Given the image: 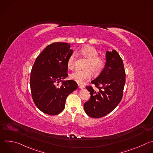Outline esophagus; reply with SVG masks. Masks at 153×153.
Instances as JSON below:
<instances>
[{"instance_id":"obj_1","label":"esophagus","mask_w":153,"mask_h":153,"mask_svg":"<svg viewBox=\"0 0 153 153\" xmlns=\"http://www.w3.org/2000/svg\"><path fill=\"white\" fill-rule=\"evenodd\" d=\"M79 88H80V89H83L85 88V86L83 85H79Z\"/></svg>"}]
</instances>
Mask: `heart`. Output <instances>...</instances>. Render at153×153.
<instances>
[{"label":"heart","instance_id":"b5f03b06","mask_svg":"<svg viewBox=\"0 0 153 153\" xmlns=\"http://www.w3.org/2000/svg\"><path fill=\"white\" fill-rule=\"evenodd\" d=\"M82 54L87 59L84 70H76L72 73L70 78L77 83H82L85 80L91 78L92 73L97 76L104 70L106 65L105 60L99 57L97 50L93 47H86L81 50ZM75 65L74 55H71L67 60V66L70 69H73Z\"/></svg>","mask_w":153,"mask_h":153}]
</instances>
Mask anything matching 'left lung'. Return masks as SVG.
<instances>
[{
  "label": "left lung",
  "instance_id": "1",
  "mask_svg": "<svg viewBox=\"0 0 153 153\" xmlns=\"http://www.w3.org/2000/svg\"><path fill=\"white\" fill-rule=\"evenodd\" d=\"M106 65L103 71L91 81L98 91L92 86L86 88L90 99L84 103L85 113L93 118L102 117L111 113L120 103L125 83L123 63L118 53L113 50L106 52Z\"/></svg>",
  "mask_w": 153,
  "mask_h": 153
}]
</instances>
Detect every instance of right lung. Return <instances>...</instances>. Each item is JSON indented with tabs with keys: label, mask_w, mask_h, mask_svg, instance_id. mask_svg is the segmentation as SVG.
Masks as SVG:
<instances>
[{
	"label": "right lung",
	"mask_w": 153,
	"mask_h": 153,
	"mask_svg": "<svg viewBox=\"0 0 153 153\" xmlns=\"http://www.w3.org/2000/svg\"><path fill=\"white\" fill-rule=\"evenodd\" d=\"M70 47L67 43H51L37 56L32 68L30 87L33 101L48 115L60 113L68 96L78 87L75 81L64 80L68 76L67 60L73 53Z\"/></svg>",
	"instance_id": "obj_1"
}]
</instances>
